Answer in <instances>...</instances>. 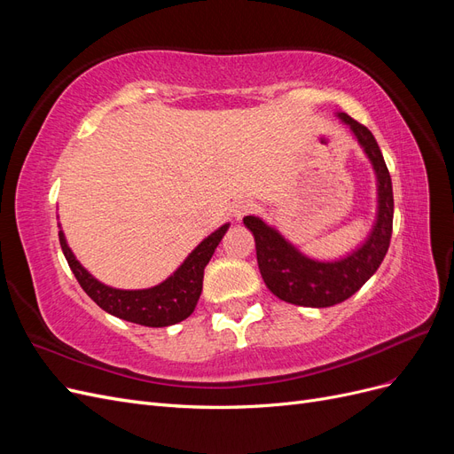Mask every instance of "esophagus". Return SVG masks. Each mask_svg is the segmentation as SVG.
I'll return each instance as SVG.
<instances>
[{"label": "esophagus", "mask_w": 454, "mask_h": 454, "mask_svg": "<svg viewBox=\"0 0 454 454\" xmlns=\"http://www.w3.org/2000/svg\"><path fill=\"white\" fill-rule=\"evenodd\" d=\"M254 202H250V200H237L235 204H232V217L237 219V222H240V219L244 217V215H248V214H252L254 212Z\"/></svg>", "instance_id": "obj_1"}]
</instances>
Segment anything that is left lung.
Wrapping results in <instances>:
<instances>
[{"label": "left lung", "instance_id": "left-lung-1", "mask_svg": "<svg viewBox=\"0 0 454 454\" xmlns=\"http://www.w3.org/2000/svg\"><path fill=\"white\" fill-rule=\"evenodd\" d=\"M337 117L352 130L377 177V219L360 248L337 261H318L301 254L261 217H244V225L254 232L257 265L267 287L286 303L299 307H333L352 297L373 277L390 246L394 195L387 162L367 127L347 114H337Z\"/></svg>", "mask_w": 454, "mask_h": 454}]
</instances>
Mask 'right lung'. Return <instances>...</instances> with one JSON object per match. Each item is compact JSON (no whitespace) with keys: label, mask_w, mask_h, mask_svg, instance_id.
Returning <instances> with one entry per match:
<instances>
[{"label":"right lung","mask_w":454,"mask_h":454,"mask_svg":"<svg viewBox=\"0 0 454 454\" xmlns=\"http://www.w3.org/2000/svg\"><path fill=\"white\" fill-rule=\"evenodd\" d=\"M227 229L229 223L214 231L185 257L174 274L159 286L147 287V290H117V287L96 280L75 259L62 231H59V239L67 265L96 305L121 320L147 327H167L185 320L195 310L202 292L204 267L208 265Z\"/></svg>","instance_id":"obj_1"}]
</instances>
